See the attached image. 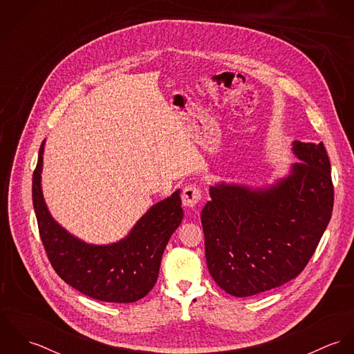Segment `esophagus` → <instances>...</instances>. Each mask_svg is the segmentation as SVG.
<instances>
[{
	"mask_svg": "<svg viewBox=\"0 0 354 354\" xmlns=\"http://www.w3.org/2000/svg\"><path fill=\"white\" fill-rule=\"evenodd\" d=\"M203 194L202 188L196 184H189L184 188L181 199H183V205L194 208L199 203L202 202Z\"/></svg>",
	"mask_w": 354,
	"mask_h": 354,
	"instance_id": "34e87169",
	"label": "esophagus"
}]
</instances>
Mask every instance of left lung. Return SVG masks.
<instances>
[{
    "label": "left lung",
    "instance_id": "left-lung-1",
    "mask_svg": "<svg viewBox=\"0 0 354 354\" xmlns=\"http://www.w3.org/2000/svg\"><path fill=\"white\" fill-rule=\"evenodd\" d=\"M293 152L300 162L270 188H209L202 211L207 267L232 296H254L296 278L330 222L334 185L324 145L296 140Z\"/></svg>",
    "mask_w": 354,
    "mask_h": 354
}]
</instances>
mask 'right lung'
Returning a JSON list of instances; mask_svg holds the SVG:
<instances>
[{
	"label": "right lung",
	"mask_w": 354,
	"mask_h": 354,
	"mask_svg": "<svg viewBox=\"0 0 354 354\" xmlns=\"http://www.w3.org/2000/svg\"><path fill=\"white\" fill-rule=\"evenodd\" d=\"M41 145L32 174V203L39 236L54 271L80 293L106 303H133L150 293L166 244L183 221L180 191L153 204L131 233L118 243L93 245L69 234L44 201Z\"/></svg>",
	"instance_id": "obj_1"
}]
</instances>
